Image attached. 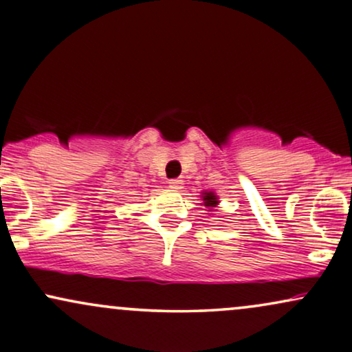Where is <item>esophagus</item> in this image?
Returning a JSON list of instances; mask_svg holds the SVG:
<instances>
[{"mask_svg":"<svg viewBox=\"0 0 352 352\" xmlns=\"http://www.w3.org/2000/svg\"><path fill=\"white\" fill-rule=\"evenodd\" d=\"M168 187L173 188V190L184 188V180H180V179H172V180H168Z\"/></svg>","mask_w":352,"mask_h":352,"instance_id":"esophagus-1","label":"esophagus"}]
</instances>
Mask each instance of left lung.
Returning <instances> with one entry per match:
<instances>
[{
  "label": "left lung",
  "mask_w": 352,
  "mask_h": 352,
  "mask_svg": "<svg viewBox=\"0 0 352 352\" xmlns=\"http://www.w3.org/2000/svg\"><path fill=\"white\" fill-rule=\"evenodd\" d=\"M200 198L203 200L201 205L206 206V210L208 211H214V208L219 205V198L218 195L214 192H210V190H203Z\"/></svg>",
  "instance_id": "left-lung-1"
}]
</instances>
